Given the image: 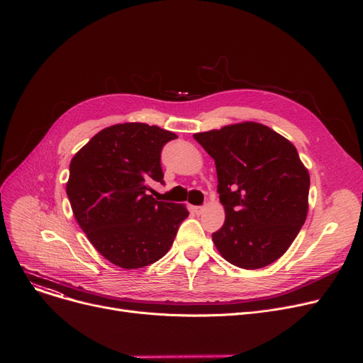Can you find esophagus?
I'll use <instances>...</instances> for the list:
<instances>
[{
  "instance_id": "esophagus-1",
  "label": "esophagus",
  "mask_w": 363,
  "mask_h": 363,
  "mask_svg": "<svg viewBox=\"0 0 363 363\" xmlns=\"http://www.w3.org/2000/svg\"><path fill=\"white\" fill-rule=\"evenodd\" d=\"M205 206H193V212L196 213V216H200V213L205 212Z\"/></svg>"
}]
</instances>
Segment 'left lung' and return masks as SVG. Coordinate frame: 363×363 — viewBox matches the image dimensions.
<instances>
[{
	"label": "left lung",
	"instance_id": "8db88e82",
	"mask_svg": "<svg viewBox=\"0 0 363 363\" xmlns=\"http://www.w3.org/2000/svg\"><path fill=\"white\" fill-rule=\"evenodd\" d=\"M193 138L216 161L225 221L212 240L221 257L242 269L278 260L308 213L310 173L296 147L252 121Z\"/></svg>",
	"mask_w": 363,
	"mask_h": 363
}]
</instances>
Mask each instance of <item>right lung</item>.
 <instances>
[{"label": "right lung", "instance_id": "1", "mask_svg": "<svg viewBox=\"0 0 363 363\" xmlns=\"http://www.w3.org/2000/svg\"><path fill=\"white\" fill-rule=\"evenodd\" d=\"M172 131L143 123L106 127L74 154L65 185L73 216L101 256L139 269L170 250L185 205L158 202L150 191L163 182L160 154Z\"/></svg>", "mask_w": 363, "mask_h": 363}]
</instances>
